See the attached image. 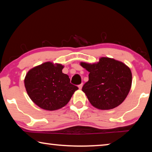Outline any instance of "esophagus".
I'll return each mask as SVG.
<instances>
[{
    "label": "esophagus",
    "instance_id": "34e87169",
    "mask_svg": "<svg viewBox=\"0 0 152 152\" xmlns=\"http://www.w3.org/2000/svg\"><path fill=\"white\" fill-rule=\"evenodd\" d=\"M83 85V83H81L80 85H78V88H79V89H82Z\"/></svg>",
    "mask_w": 152,
    "mask_h": 152
}]
</instances>
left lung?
<instances>
[{"label": "left lung", "instance_id": "obj_1", "mask_svg": "<svg viewBox=\"0 0 152 152\" xmlns=\"http://www.w3.org/2000/svg\"><path fill=\"white\" fill-rule=\"evenodd\" d=\"M80 65L89 72L82 90L94 107L109 110L123 102L132 85V72L126 65L102 57L96 63L81 62Z\"/></svg>", "mask_w": 152, "mask_h": 152}]
</instances>
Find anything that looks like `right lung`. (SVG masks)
Here are the masks:
<instances>
[{"label":"right lung","mask_w":152,"mask_h":152,"mask_svg":"<svg viewBox=\"0 0 152 152\" xmlns=\"http://www.w3.org/2000/svg\"><path fill=\"white\" fill-rule=\"evenodd\" d=\"M63 65L46 62L29 70L24 78L27 94L42 109L55 110L69 102L78 87L70 83Z\"/></svg>","instance_id":"1"}]
</instances>
